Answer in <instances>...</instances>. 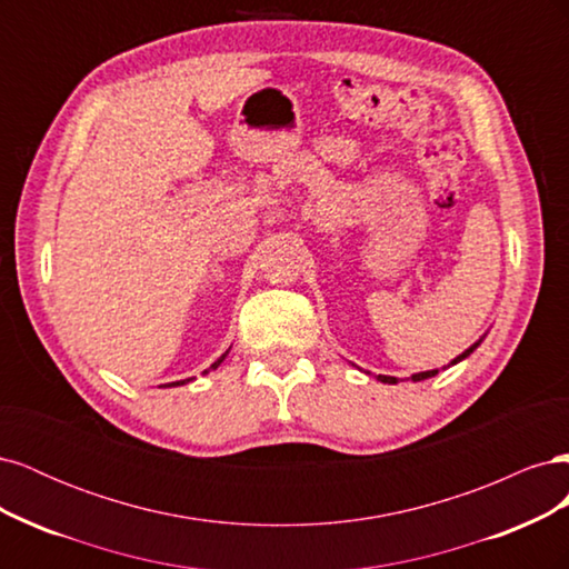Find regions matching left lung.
<instances>
[{"label": "left lung", "instance_id": "obj_1", "mask_svg": "<svg viewBox=\"0 0 569 569\" xmlns=\"http://www.w3.org/2000/svg\"><path fill=\"white\" fill-rule=\"evenodd\" d=\"M485 337L487 335H481L475 343H472V347L470 349H465L460 356H456L453 360H451V363L449 366H443L441 370H446V368H451V366H456V363H460V360H465V358H468L477 347H479V343L481 341H485ZM435 375H439V370H425V372H416V375H410V380L412 382H422V380H429V377H435ZM377 377V380H380V382H385V385H396V382H399V377H391V375H375Z\"/></svg>", "mask_w": 569, "mask_h": 569}]
</instances>
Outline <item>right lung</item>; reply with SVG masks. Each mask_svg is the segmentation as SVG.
Instances as JSON below:
<instances>
[{
    "label": "right lung",
    "instance_id": "right-lung-1",
    "mask_svg": "<svg viewBox=\"0 0 569 569\" xmlns=\"http://www.w3.org/2000/svg\"><path fill=\"white\" fill-rule=\"evenodd\" d=\"M228 353H230V349H228L226 353H222V356H220V358L216 360V363H213V366H211L209 370H203V375H209L211 370H216V368H218V366L222 363V360H226V358H228ZM192 380H194V377H189V380H180V382H170V385H163V387H180V385H187V382H192Z\"/></svg>",
    "mask_w": 569,
    "mask_h": 569
}]
</instances>
